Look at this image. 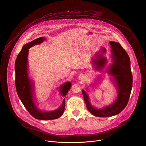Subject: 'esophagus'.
Returning <instances> with one entry per match:
<instances>
[{
    "label": "esophagus",
    "mask_w": 146,
    "mask_h": 146,
    "mask_svg": "<svg viewBox=\"0 0 146 146\" xmlns=\"http://www.w3.org/2000/svg\"><path fill=\"white\" fill-rule=\"evenodd\" d=\"M84 78V75L81 74V75H80V80H83Z\"/></svg>",
    "instance_id": "34e87169"
}]
</instances>
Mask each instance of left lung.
Wrapping results in <instances>:
<instances>
[{"instance_id": "left-lung-1", "label": "left lung", "mask_w": 146, "mask_h": 146, "mask_svg": "<svg viewBox=\"0 0 146 146\" xmlns=\"http://www.w3.org/2000/svg\"><path fill=\"white\" fill-rule=\"evenodd\" d=\"M109 43L111 46V57L113 63L110 65L107 71L109 75L113 76V81L117 88L116 100L110 105L103 109H96L91 104L86 92L84 90L82 91L88 110L97 117H109L120 113L128 103L132 88L133 76L128 54L119 42L110 41ZM106 51V50L104 48L103 52ZM92 63L94 66L97 65L96 68L100 70L104 68L107 63V59L104 56L99 55L98 59L93 60Z\"/></svg>"}]
</instances>
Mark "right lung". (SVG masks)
Returning <instances> with one entry per match:
<instances>
[{
    "instance_id": "right-lung-1",
    "label": "right lung",
    "mask_w": 146,
    "mask_h": 146,
    "mask_svg": "<svg viewBox=\"0 0 146 146\" xmlns=\"http://www.w3.org/2000/svg\"><path fill=\"white\" fill-rule=\"evenodd\" d=\"M45 38L40 37L23 46L21 51L18 54L15 62L16 88L17 95L26 109L30 114L35 118L39 120H52L58 119L63 114L65 99L63 100L61 106L58 109L50 111H42L40 110L34 102V84L30 80L28 75L27 57L29 49L35 45L42 42ZM71 86V83L67 82L60 87V92L65 96Z\"/></svg>"
}]
</instances>
